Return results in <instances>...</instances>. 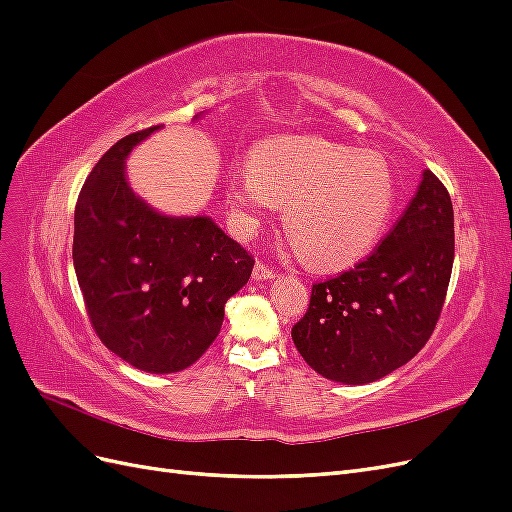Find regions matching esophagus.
<instances>
[{
	"instance_id": "1",
	"label": "esophagus",
	"mask_w": 512,
	"mask_h": 512,
	"mask_svg": "<svg viewBox=\"0 0 512 512\" xmlns=\"http://www.w3.org/2000/svg\"><path fill=\"white\" fill-rule=\"evenodd\" d=\"M271 277H275V271L271 267H267L265 262H256L254 267V280L260 282V280H271Z\"/></svg>"
}]
</instances>
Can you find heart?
Here are the masks:
<instances>
[{
	"mask_svg": "<svg viewBox=\"0 0 512 512\" xmlns=\"http://www.w3.org/2000/svg\"><path fill=\"white\" fill-rule=\"evenodd\" d=\"M395 177L378 153L316 136H284L260 145L250 168L230 179L232 213L256 226L286 207L294 252L314 269H342L365 256L395 209Z\"/></svg>",
	"mask_w": 512,
	"mask_h": 512,
	"instance_id": "b5f03b06",
	"label": "heart"
}]
</instances>
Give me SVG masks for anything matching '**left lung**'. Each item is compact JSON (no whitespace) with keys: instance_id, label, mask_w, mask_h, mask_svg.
Instances as JSON below:
<instances>
[{"instance_id":"8db88e82","label":"left lung","mask_w":512,"mask_h":512,"mask_svg":"<svg viewBox=\"0 0 512 512\" xmlns=\"http://www.w3.org/2000/svg\"><path fill=\"white\" fill-rule=\"evenodd\" d=\"M455 258L453 203L425 170L414 198L376 250L312 286L292 342L320 376L367 384L421 352L440 320Z\"/></svg>"}]
</instances>
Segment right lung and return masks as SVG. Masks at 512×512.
I'll return each instance as SVG.
<instances>
[{"mask_svg": "<svg viewBox=\"0 0 512 512\" xmlns=\"http://www.w3.org/2000/svg\"><path fill=\"white\" fill-rule=\"evenodd\" d=\"M158 128L123 136L85 179L72 260L100 342L136 369L173 374L215 342L254 256L209 218H166L134 196L123 160Z\"/></svg>", "mask_w": 512, "mask_h": 512, "instance_id": "obj_1", "label": "right lung"}]
</instances>
